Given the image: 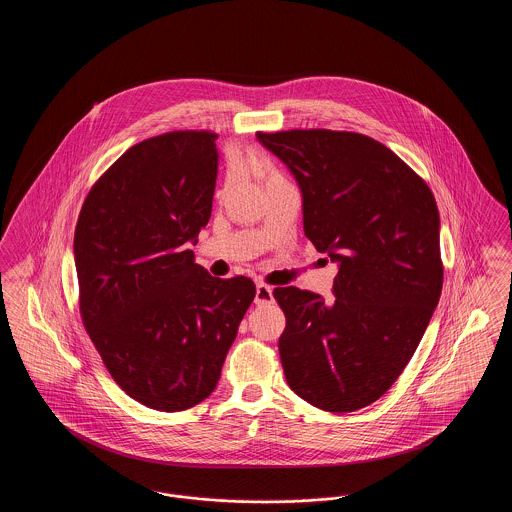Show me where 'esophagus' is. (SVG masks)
I'll use <instances>...</instances> for the list:
<instances>
[{
  "label": "esophagus",
  "mask_w": 512,
  "mask_h": 512,
  "mask_svg": "<svg viewBox=\"0 0 512 512\" xmlns=\"http://www.w3.org/2000/svg\"><path fill=\"white\" fill-rule=\"evenodd\" d=\"M274 301L272 297V288L263 284V282H257V288H255V305L263 307V305H270Z\"/></svg>",
  "instance_id": "1"
}]
</instances>
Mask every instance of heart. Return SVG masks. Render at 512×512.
I'll list each match as a JSON object with an SVG mask.
<instances>
[{
  "mask_svg": "<svg viewBox=\"0 0 512 512\" xmlns=\"http://www.w3.org/2000/svg\"><path fill=\"white\" fill-rule=\"evenodd\" d=\"M236 165L242 167L247 172H251L253 176H257L265 186H270L274 182H282L286 180V176L282 172L278 171V167L274 165V161L261 153V151H245L244 155H240L236 159Z\"/></svg>",
  "mask_w": 512,
  "mask_h": 512,
  "instance_id": "b5f03b06",
  "label": "heart"
}]
</instances>
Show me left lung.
<instances>
[{
	"mask_svg": "<svg viewBox=\"0 0 512 512\" xmlns=\"http://www.w3.org/2000/svg\"><path fill=\"white\" fill-rule=\"evenodd\" d=\"M295 176L303 230L338 263L332 303L276 288L286 382L330 413L380 399L399 378L443 286L434 194L391 149L357 132H257Z\"/></svg>",
	"mask_w": 512,
	"mask_h": 512,
	"instance_id": "left-lung-1",
	"label": "left lung"
}]
</instances>
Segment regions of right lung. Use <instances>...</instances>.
Returning a JSON list of instances; mask_svg holds the SVG:
<instances>
[{
  "label": "right lung",
  "mask_w": 512,
  "mask_h": 512,
  "mask_svg": "<svg viewBox=\"0 0 512 512\" xmlns=\"http://www.w3.org/2000/svg\"><path fill=\"white\" fill-rule=\"evenodd\" d=\"M217 134L144 140L92 186L74 230L80 315L113 380L149 409H190L217 388L255 297L247 276H211L188 249L209 222Z\"/></svg>",
  "instance_id": "right-lung-1"
}]
</instances>
